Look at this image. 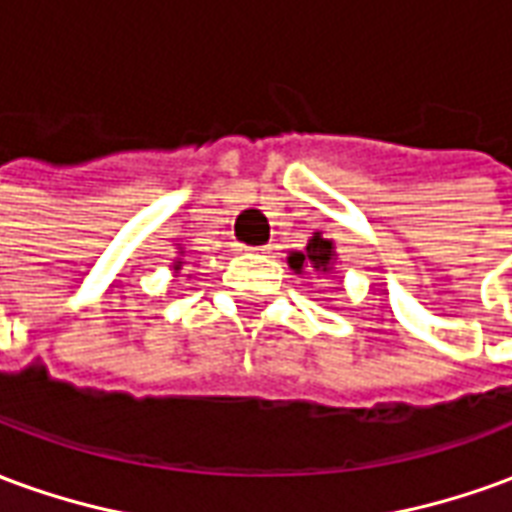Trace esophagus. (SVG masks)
I'll use <instances>...</instances> for the list:
<instances>
[{
    "instance_id": "esophagus-1",
    "label": "esophagus",
    "mask_w": 512,
    "mask_h": 512,
    "mask_svg": "<svg viewBox=\"0 0 512 512\" xmlns=\"http://www.w3.org/2000/svg\"><path fill=\"white\" fill-rule=\"evenodd\" d=\"M244 252H249V255H268L271 246H244Z\"/></svg>"
}]
</instances>
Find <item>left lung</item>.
Listing matches in <instances>:
<instances>
[{"instance_id": "left-lung-1", "label": "left lung", "mask_w": 512, "mask_h": 512, "mask_svg": "<svg viewBox=\"0 0 512 512\" xmlns=\"http://www.w3.org/2000/svg\"><path fill=\"white\" fill-rule=\"evenodd\" d=\"M332 260V241H326V238H321V235L315 233L310 244H307V252H304V255H301V252H293V255H290V266L299 271L304 263H312V268H318V271H329V268H332Z\"/></svg>"}]
</instances>
